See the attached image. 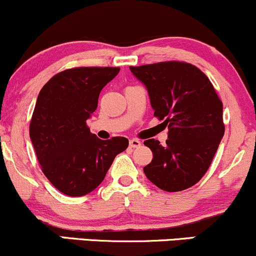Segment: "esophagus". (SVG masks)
I'll use <instances>...</instances> for the list:
<instances>
[{"label":"esophagus","instance_id":"34e87169","mask_svg":"<svg viewBox=\"0 0 256 256\" xmlns=\"http://www.w3.org/2000/svg\"><path fill=\"white\" fill-rule=\"evenodd\" d=\"M142 146V142L140 140H136V138H134V140H130V146L131 148H138V146Z\"/></svg>","mask_w":256,"mask_h":256}]
</instances>
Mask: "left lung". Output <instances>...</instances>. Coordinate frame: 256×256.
Masks as SVG:
<instances>
[{"label":"left lung","instance_id":"left-lung-1","mask_svg":"<svg viewBox=\"0 0 256 256\" xmlns=\"http://www.w3.org/2000/svg\"><path fill=\"white\" fill-rule=\"evenodd\" d=\"M148 90L154 116L168 126V140H146L152 160L146 178L168 192L195 185L212 162L225 132L222 102L212 83L192 64L166 61L130 67Z\"/></svg>","mask_w":256,"mask_h":256}]
</instances>
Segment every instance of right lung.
I'll use <instances>...</instances> for the list:
<instances>
[{
  "label": "right lung",
  "mask_w": 256,
  "mask_h": 256,
  "mask_svg": "<svg viewBox=\"0 0 256 256\" xmlns=\"http://www.w3.org/2000/svg\"><path fill=\"white\" fill-rule=\"evenodd\" d=\"M119 67H77L55 74L37 98L30 138L49 182L67 196H84L102 183L128 138L102 140L86 120L96 110L104 85Z\"/></svg>",
  "instance_id": "obj_1"
}]
</instances>
